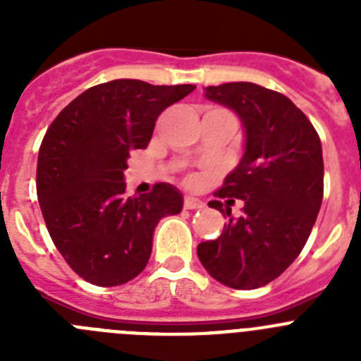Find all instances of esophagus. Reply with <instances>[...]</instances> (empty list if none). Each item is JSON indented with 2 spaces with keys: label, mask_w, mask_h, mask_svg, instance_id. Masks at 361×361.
<instances>
[{
  "label": "esophagus",
  "mask_w": 361,
  "mask_h": 361,
  "mask_svg": "<svg viewBox=\"0 0 361 361\" xmlns=\"http://www.w3.org/2000/svg\"><path fill=\"white\" fill-rule=\"evenodd\" d=\"M184 208L200 209V208H204V202L200 199H195V197H186V199H184Z\"/></svg>",
  "instance_id": "esophagus-1"
}]
</instances>
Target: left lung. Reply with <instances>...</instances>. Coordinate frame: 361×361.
Masks as SVG:
<instances>
[{
    "label": "left lung",
    "mask_w": 361,
    "mask_h": 361,
    "mask_svg": "<svg viewBox=\"0 0 361 361\" xmlns=\"http://www.w3.org/2000/svg\"><path fill=\"white\" fill-rule=\"evenodd\" d=\"M206 99L229 108L244 128V153L216 191L228 197L224 231L200 242V264L216 282L257 289L279 279L309 238L324 199V157L317 130L291 99L255 82L208 86ZM233 198L245 202L238 219Z\"/></svg>",
    "instance_id": "obj_1"
}]
</instances>
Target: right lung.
Masks as SVG:
<instances>
[{"instance_id":"obj_1","label":"right lung","mask_w":361,"mask_h":361,"mask_svg":"<svg viewBox=\"0 0 361 361\" xmlns=\"http://www.w3.org/2000/svg\"><path fill=\"white\" fill-rule=\"evenodd\" d=\"M195 85L155 86L116 79L73 99L44 133L37 155V200L57 251L86 282L114 288L146 267L153 231L183 209L168 183L124 193L130 152L145 149L161 111Z\"/></svg>"}]
</instances>
